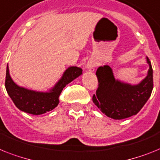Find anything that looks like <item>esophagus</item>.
I'll use <instances>...</instances> for the list:
<instances>
[{
  "instance_id": "esophagus-1",
  "label": "esophagus",
  "mask_w": 160,
  "mask_h": 160,
  "mask_svg": "<svg viewBox=\"0 0 160 160\" xmlns=\"http://www.w3.org/2000/svg\"><path fill=\"white\" fill-rule=\"evenodd\" d=\"M95 67H96V64H95L94 61H88L87 65H86V68L91 72H93L95 70Z\"/></svg>"
}]
</instances>
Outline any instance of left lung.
I'll list each match as a JSON object with an SVG mask.
<instances>
[{"mask_svg": "<svg viewBox=\"0 0 160 160\" xmlns=\"http://www.w3.org/2000/svg\"><path fill=\"white\" fill-rule=\"evenodd\" d=\"M146 62L149 64L147 75L135 85L114 78L109 65L97 68L96 74L99 87L92 101L103 113L109 118L120 120L136 115L142 109L153 90V69L148 57Z\"/></svg>", "mask_w": 160, "mask_h": 160, "instance_id": "left-lung-1", "label": "left lung"}]
</instances>
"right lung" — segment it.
Returning a JSON list of instances; mask_svg holds the SVG:
<instances>
[{"mask_svg": "<svg viewBox=\"0 0 160 160\" xmlns=\"http://www.w3.org/2000/svg\"><path fill=\"white\" fill-rule=\"evenodd\" d=\"M82 74L81 68L76 66L68 67L61 78L48 92H37L17 85L10 77L7 65L5 85L8 95L18 109L33 115H40L55 109L59 105V96L63 88Z\"/></svg>", "mask_w": 160, "mask_h": 160, "instance_id": "obj_1", "label": "right lung"}]
</instances>
